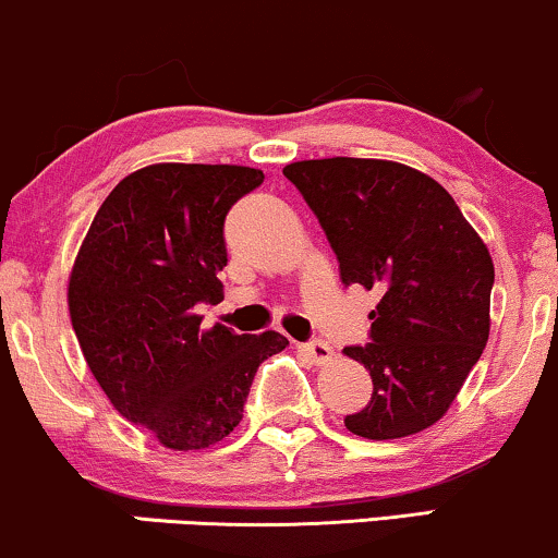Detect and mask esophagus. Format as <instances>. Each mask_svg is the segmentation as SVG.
<instances>
[{"label": "esophagus", "instance_id": "obj_1", "mask_svg": "<svg viewBox=\"0 0 558 558\" xmlns=\"http://www.w3.org/2000/svg\"><path fill=\"white\" fill-rule=\"evenodd\" d=\"M300 352L307 356V360H311L313 364H326V362H331L333 360V349L328 347L326 341H320V339H315V341H307V343H300Z\"/></svg>", "mask_w": 558, "mask_h": 558}]
</instances>
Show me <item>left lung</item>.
<instances>
[{
	"mask_svg": "<svg viewBox=\"0 0 558 558\" xmlns=\"http://www.w3.org/2000/svg\"><path fill=\"white\" fill-rule=\"evenodd\" d=\"M331 243L343 284L375 290L369 343L347 347L373 398L343 418L367 439L429 429L489 341L494 264L456 198L409 165L362 157L284 168Z\"/></svg>",
	"mask_w": 558,
	"mask_h": 558,
	"instance_id": "left-lung-1",
	"label": "left lung"
}]
</instances>
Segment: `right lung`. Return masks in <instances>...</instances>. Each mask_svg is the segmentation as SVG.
<instances>
[{"label":"right lung","instance_id":"add662e5","mask_svg":"<svg viewBox=\"0 0 558 558\" xmlns=\"http://www.w3.org/2000/svg\"><path fill=\"white\" fill-rule=\"evenodd\" d=\"M260 183L243 165H147L108 194L74 258L66 300L89 373L170 450L222 442L258 364L290 343L222 323L204 331L196 315L222 300L227 211Z\"/></svg>","mask_w":558,"mask_h":558}]
</instances>
